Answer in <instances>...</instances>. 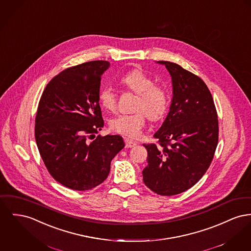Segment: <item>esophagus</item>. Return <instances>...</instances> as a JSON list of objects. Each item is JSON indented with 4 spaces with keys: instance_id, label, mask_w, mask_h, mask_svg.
<instances>
[{
    "instance_id": "esophagus-1",
    "label": "esophagus",
    "mask_w": 251,
    "mask_h": 251,
    "mask_svg": "<svg viewBox=\"0 0 251 251\" xmlns=\"http://www.w3.org/2000/svg\"><path fill=\"white\" fill-rule=\"evenodd\" d=\"M125 147L126 148H133L136 146V142H134L133 140H130L128 138H125Z\"/></svg>"
}]
</instances>
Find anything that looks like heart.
I'll list each match as a JSON object with an SVG mask.
<instances>
[{
	"label": "heart",
	"mask_w": 251,
	"mask_h": 251,
	"mask_svg": "<svg viewBox=\"0 0 251 251\" xmlns=\"http://www.w3.org/2000/svg\"><path fill=\"white\" fill-rule=\"evenodd\" d=\"M120 82L137 95L133 114L118 115L111 119L110 128L116 133L136 138L140 135L146 123V118L151 121L159 120L169 107V94L166 89L155 84L153 78L140 69H133L120 78ZM99 100L104 109L114 112L117 109V95L108 86L100 89Z\"/></svg>",
	"instance_id": "obj_1"
}]
</instances>
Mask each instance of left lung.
Returning <instances> with one entry per match:
<instances>
[{
  "label": "left lung",
  "instance_id": "left-lung-1",
  "mask_svg": "<svg viewBox=\"0 0 251 251\" xmlns=\"http://www.w3.org/2000/svg\"><path fill=\"white\" fill-rule=\"evenodd\" d=\"M172 76L170 112L153 134L159 145L143 144L148 165L142 175L148 188L176 195L194 186L208 169L218 144V117L206 83L170 61L159 60Z\"/></svg>",
  "mask_w": 251,
  "mask_h": 251
}]
</instances>
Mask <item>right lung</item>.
Returning <instances> with one entry per match:
<instances>
[{
  "mask_svg": "<svg viewBox=\"0 0 251 251\" xmlns=\"http://www.w3.org/2000/svg\"><path fill=\"white\" fill-rule=\"evenodd\" d=\"M109 66V61L94 60L63 70L49 81L39 102L35 138L40 154L52 177L71 190L101 184L125 146L118 134L94 138L104 126L99 94Z\"/></svg>",
  "mask_w": 251,
  "mask_h": 251,
  "instance_id": "right-lung-1",
  "label": "right lung"
}]
</instances>
